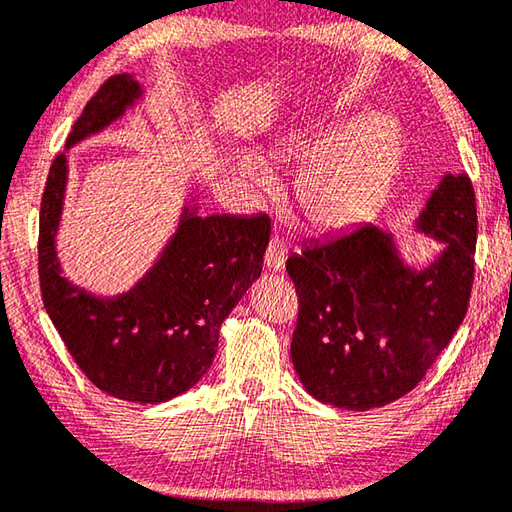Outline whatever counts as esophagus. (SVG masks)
Here are the masks:
<instances>
[{
	"label": "esophagus",
	"instance_id": "34e87169",
	"mask_svg": "<svg viewBox=\"0 0 512 512\" xmlns=\"http://www.w3.org/2000/svg\"><path fill=\"white\" fill-rule=\"evenodd\" d=\"M286 257H288V248H286L282 239H279V237L270 239L268 248H266V255H264V264L270 270H279V268H284Z\"/></svg>",
	"mask_w": 512,
	"mask_h": 512
}]
</instances>
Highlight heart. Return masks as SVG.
Here are the masks:
<instances>
[{
	"label": "heart",
	"instance_id": "heart-1",
	"mask_svg": "<svg viewBox=\"0 0 512 512\" xmlns=\"http://www.w3.org/2000/svg\"><path fill=\"white\" fill-rule=\"evenodd\" d=\"M282 153L307 157L295 175V202L315 228H346L366 219L382 204L402 155L393 122L368 117L355 126L328 124L290 130ZM244 175L257 188L273 184L257 157H244Z\"/></svg>",
	"mask_w": 512,
	"mask_h": 512
}]
</instances>
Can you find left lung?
Wrapping results in <instances>:
<instances>
[{"label": "left lung", "instance_id": "8db88e82", "mask_svg": "<svg viewBox=\"0 0 512 512\" xmlns=\"http://www.w3.org/2000/svg\"><path fill=\"white\" fill-rule=\"evenodd\" d=\"M446 248L424 270L399 257L373 224L313 242L288 257L299 295L290 357L317 402L386 406L426 377L464 322L475 279L477 206L466 175H446L417 217Z\"/></svg>", "mask_w": 512, "mask_h": 512}]
</instances>
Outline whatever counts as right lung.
<instances>
[{
	"label": "right lung",
	"mask_w": 512,
	"mask_h": 512,
	"mask_svg": "<svg viewBox=\"0 0 512 512\" xmlns=\"http://www.w3.org/2000/svg\"><path fill=\"white\" fill-rule=\"evenodd\" d=\"M142 97L133 75L108 77L90 97L66 148L95 135ZM68 177L57 155L39 210V286L68 353L99 390L137 404H162L193 388L213 364L219 326L262 275L266 215L199 217L184 206L162 257L124 295L97 297L62 275L55 235Z\"/></svg>",
	"instance_id": "add662e5"
}]
</instances>
